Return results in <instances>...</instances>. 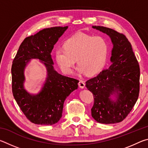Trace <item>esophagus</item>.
Returning <instances> with one entry per match:
<instances>
[{
    "mask_svg": "<svg viewBox=\"0 0 148 148\" xmlns=\"http://www.w3.org/2000/svg\"><path fill=\"white\" fill-rule=\"evenodd\" d=\"M78 86L81 89H84L85 87V86H86V84H85L84 82L82 81V80H80V81L79 82V83H78Z\"/></svg>",
    "mask_w": 148,
    "mask_h": 148,
    "instance_id": "esophagus-1",
    "label": "esophagus"
}]
</instances>
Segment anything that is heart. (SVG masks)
<instances>
[{
  "instance_id": "heart-1",
  "label": "heart",
  "mask_w": 148,
  "mask_h": 148,
  "mask_svg": "<svg viewBox=\"0 0 148 148\" xmlns=\"http://www.w3.org/2000/svg\"><path fill=\"white\" fill-rule=\"evenodd\" d=\"M108 50V43L104 37L79 32L64 42L63 49L56 50L55 59L64 74L73 72L76 60L79 73L93 75L103 68Z\"/></svg>"
}]
</instances>
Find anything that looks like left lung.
<instances>
[{"mask_svg": "<svg viewBox=\"0 0 148 148\" xmlns=\"http://www.w3.org/2000/svg\"><path fill=\"white\" fill-rule=\"evenodd\" d=\"M92 28L108 35L114 47L109 68L86 82L93 95L91 116L100 123H116L126 118L138 98L140 66L131 44L123 34L102 26ZM114 93L118 96L116 101L110 98Z\"/></svg>", "mask_w": 148, "mask_h": 148, "instance_id": "obj_1", "label": "left lung"}]
</instances>
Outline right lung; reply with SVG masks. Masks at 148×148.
Returning <instances> with one entry per match:
<instances>
[{
  "mask_svg": "<svg viewBox=\"0 0 148 148\" xmlns=\"http://www.w3.org/2000/svg\"><path fill=\"white\" fill-rule=\"evenodd\" d=\"M68 27L44 29L22 42L12 65V93L17 104L30 121L37 125L56 124L62 117L65 99L78 87L79 80L55 71L51 52ZM31 58H38L45 64L48 76L42 91L36 95L23 87L24 67Z\"/></svg>",
  "mask_w": 148,
  "mask_h": 148,
  "instance_id": "add662e5",
  "label": "right lung"
}]
</instances>
